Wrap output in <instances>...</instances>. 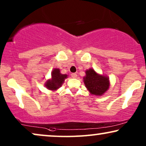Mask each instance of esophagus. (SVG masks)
Listing matches in <instances>:
<instances>
[{"label": "esophagus", "instance_id": "obj_1", "mask_svg": "<svg viewBox=\"0 0 146 146\" xmlns=\"http://www.w3.org/2000/svg\"><path fill=\"white\" fill-rule=\"evenodd\" d=\"M71 77H73V78H76L77 77V75L76 73H71Z\"/></svg>", "mask_w": 146, "mask_h": 146}]
</instances>
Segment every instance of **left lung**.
I'll use <instances>...</instances> for the list:
<instances>
[{
  "label": "left lung",
  "mask_w": 146,
  "mask_h": 146,
  "mask_svg": "<svg viewBox=\"0 0 146 146\" xmlns=\"http://www.w3.org/2000/svg\"><path fill=\"white\" fill-rule=\"evenodd\" d=\"M84 82L90 93L95 96L103 95L110 86L109 78L98 74L93 69H88L86 71Z\"/></svg>",
  "instance_id": "obj_1"
}]
</instances>
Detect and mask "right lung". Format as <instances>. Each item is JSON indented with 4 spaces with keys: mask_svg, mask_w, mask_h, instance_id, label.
I'll use <instances>...</instances> for the list:
<instances>
[{
    "mask_svg": "<svg viewBox=\"0 0 146 146\" xmlns=\"http://www.w3.org/2000/svg\"><path fill=\"white\" fill-rule=\"evenodd\" d=\"M67 76L66 74H61L59 69H54L51 73V79L46 82V88L52 91L56 90L62 86L64 79L67 78Z\"/></svg>",
    "mask_w": 146,
    "mask_h": 146,
    "instance_id": "1",
    "label": "right lung"
}]
</instances>
